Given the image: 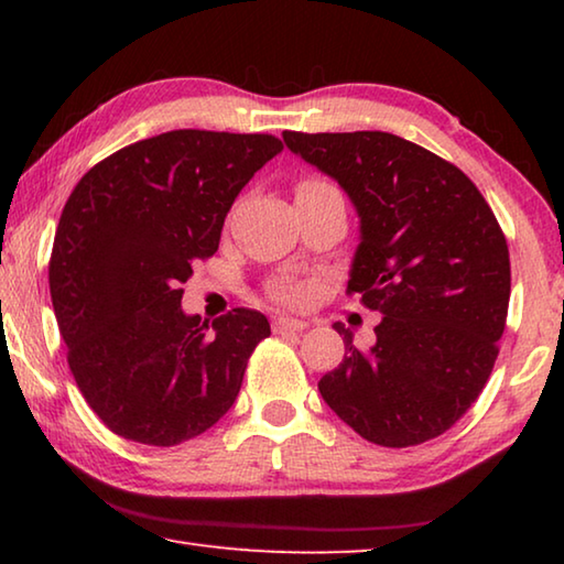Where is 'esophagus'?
<instances>
[{
	"instance_id": "obj_1",
	"label": "esophagus",
	"mask_w": 564,
	"mask_h": 564,
	"mask_svg": "<svg viewBox=\"0 0 564 564\" xmlns=\"http://www.w3.org/2000/svg\"><path fill=\"white\" fill-rule=\"evenodd\" d=\"M308 328V323L299 321V318H289V316H281L273 321V330L275 333H291V330H305Z\"/></svg>"
}]
</instances>
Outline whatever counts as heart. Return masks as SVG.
I'll use <instances>...</instances> for the list:
<instances>
[{"instance_id": "b5f03b06", "label": "heart", "mask_w": 564, "mask_h": 564, "mask_svg": "<svg viewBox=\"0 0 564 564\" xmlns=\"http://www.w3.org/2000/svg\"><path fill=\"white\" fill-rule=\"evenodd\" d=\"M323 188H333L330 184H326V181H318V178H308L303 181V184L299 186V191H295V196H303V194H316V191H323ZM273 295L279 301H301L303 299V291L299 289V285H291V283H279L273 289Z\"/></svg>"}]
</instances>
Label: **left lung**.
Segmentation results:
<instances>
[{"instance_id":"obj_1","label":"left lung","mask_w":564,"mask_h":564,"mask_svg":"<svg viewBox=\"0 0 564 564\" xmlns=\"http://www.w3.org/2000/svg\"><path fill=\"white\" fill-rule=\"evenodd\" d=\"M283 141L338 181L360 218L348 293L378 311L376 343L318 380L328 408L366 441L420 445L465 415L492 373L510 303L498 218L460 169L386 131Z\"/></svg>"}]
</instances>
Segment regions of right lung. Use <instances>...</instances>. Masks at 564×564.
<instances>
[{
	"mask_svg": "<svg viewBox=\"0 0 564 564\" xmlns=\"http://www.w3.org/2000/svg\"><path fill=\"white\" fill-rule=\"evenodd\" d=\"M281 151L269 133L166 131L99 161L72 191L52 305L76 386L111 433L171 447L234 405L269 318L234 308L208 326L181 308V283L216 253L236 196Z\"/></svg>",
	"mask_w": 564,
	"mask_h": 564,
	"instance_id": "obj_1",
	"label": "right lung"
}]
</instances>
